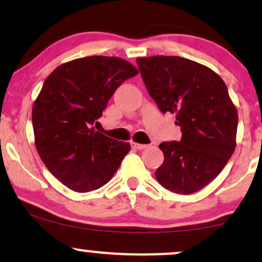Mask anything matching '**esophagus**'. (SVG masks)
I'll use <instances>...</instances> for the list:
<instances>
[{"mask_svg":"<svg viewBox=\"0 0 262 262\" xmlns=\"http://www.w3.org/2000/svg\"><path fill=\"white\" fill-rule=\"evenodd\" d=\"M132 146H133L134 149H138V150H143V149L148 148V145H146V144H139V143H132Z\"/></svg>","mask_w":262,"mask_h":262,"instance_id":"obj_1","label":"esophagus"}]
</instances>
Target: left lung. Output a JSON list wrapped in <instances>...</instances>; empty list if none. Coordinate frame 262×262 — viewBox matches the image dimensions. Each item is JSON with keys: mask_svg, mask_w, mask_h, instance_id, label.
<instances>
[{"mask_svg": "<svg viewBox=\"0 0 262 262\" xmlns=\"http://www.w3.org/2000/svg\"><path fill=\"white\" fill-rule=\"evenodd\" d=\"M146 90L162 113H176L180 141L159 148L155 176L175 193L200 191L217 177L235 150L237 112L227 85L213 70L180 56L138 58Z\"/></svg>", "mask_w": 262, "mask_h": 262, "instance_id": "obj_1", "label": "left lung"}]
</instances>
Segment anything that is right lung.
<instances>
[{
	"instance_id": "right-lung-1",
	"label": "right lung",
	"mask_w": 262,
	"mask_h": 262,
	"mask_svg": "<svg viewBox=\"0 0 262 262\" xmlns=\"http://www.w3.org/2000/svg\"><path fill=\"white\" fill-rule=\"evenodd\" d=\"M138 74L114 56H87L58 66L33 104L35 146L48 170L75 192H90L112 179L129 143L90 128L114 91Z\"/></svg>"
}]
</instances>
